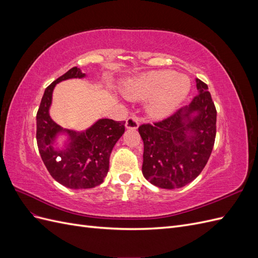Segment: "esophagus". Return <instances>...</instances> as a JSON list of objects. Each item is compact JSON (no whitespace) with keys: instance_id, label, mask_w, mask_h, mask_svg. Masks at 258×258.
I'll use <instances>...</instances> for the list:
<instances>
[{"instance_id":"1","label":"esophagus","mask_w":258,"mask_h":258,"mask_svg":"<svg viewBox=\"0 0 258 258\" xmlns=\"http://www.w3.org/2000/svg\"><path fill=\"white\" fill-rule=\"evenodd\" d=\"M139 127V118L137 116L132 115L128 117L126 120V128L127 129H137Z\"/></svg>"}]
</instances>
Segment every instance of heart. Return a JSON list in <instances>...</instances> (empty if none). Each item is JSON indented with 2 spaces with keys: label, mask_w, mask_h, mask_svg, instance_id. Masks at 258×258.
Segmentation results:
<instances>
[{
  "label": "heart",
  "mask_w": 258,
  "mask_h": 258,
  "mask_svg": "<svg viewBox=\"0 0 258 258\" xmlns=\"http://www.w3.org/2000/svg\"><path fill=\"white\" fill-rule=\"evenodd\" d=\"M132 95L151 99L150 111L158 118L172 114L190 90L188 77L176 75L173 71H153L138 77L131 84Z\"/></svg>",
  "instance_id": "obj_1"
}]
</instances>
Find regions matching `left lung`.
<instances>
[{
  "mask_svg": "<svg viewBox=\"0 0 258 258\" xmlns=\"http://www.w3.org/2000/svg\"><path fill=\"white\" fill-rule=\"evenodd\" d=\"M196 84L199 93L188 106L139 127L144 143L143 175L160 188H179L194 181L212 153L216 108L208 85L198 79Z\"/></svg>",
  "mask_w": 258,
  "mask_h": 258,
  "instance_id": "left-lung-1",
  "label": "left lung"
}]
</instances>
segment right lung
<instances>
[{
    "mask_svg": "<svg viewBox=\"0 0 258 258\" xmlns=\"http://www.w3.org/2000/svg\"><path fill=\"white\" fill-rule=\"evenodd\" d=\"M85 74L72 68L45 89L36 114V142L44 165L58 183L68 188H92L103 182L108 172L110 156L124 132V121L99 119L84 132L61 128L49 116L52 90L59 82L82 79ZM67 133L69 141L64 150L53 148L55 138Z\"/></svg>",
    "mask_w": 258,
    "mask_h": 258,
    "instance_id": "1",
    "label": "right lung"
}]
</instances>
